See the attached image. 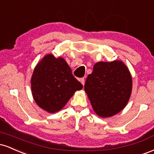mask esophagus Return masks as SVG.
<instances>
[{"mask_svg":"<svg viewBox=\"0 0 154 154\" xmlns=\"http://www.w3.org/2000/svg\"><path fill=\"white\" fill-rule=\"evenodd\" d=\"M79 81H80V82L82 83L83 85H85V79L84 78H81L80 79H79Z\"/></svg>","mask_w":154,"mask_h":154,"instance_id":"1","label":"esophagus"}]
</instances>
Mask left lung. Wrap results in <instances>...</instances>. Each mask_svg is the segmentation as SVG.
I'll list each match as a JSON object with an SVG mask.
<instances>
[{"label": "left lung", "instance_id": "left-lung-1", "mask_svg": "<svg viewBox=\"0 0 154 154\" xmlns=\"http://www.w3.org/2000/svg\"><path fill=\"white\" fill-rule=\"evenodd\" d=\"M84 88L95 114L102 118L111 117L128 104L132 93V75L119 60L99 61L88 76Z\"/></svg>", "mask_w": 154, "mask_h": 154}]
</instances>
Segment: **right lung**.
<instances>
[{
	"instance_id": "add662e5",
	"label": "right lung",
	"mask_w": 154,
	"mask_h": 154,
	"mask_svg": "<svg viewBox=\"0 0 154 154\" xmlns=\"http://www.w3.org/2000/svg\"><path fill=\"white\" fill-rule=\"evenodd\" d=\"M82 88L65 59L51 54L39 61L32 75L31 90L35 103L51 114L63 109Z\"/></svg>"
}]
</instances>
